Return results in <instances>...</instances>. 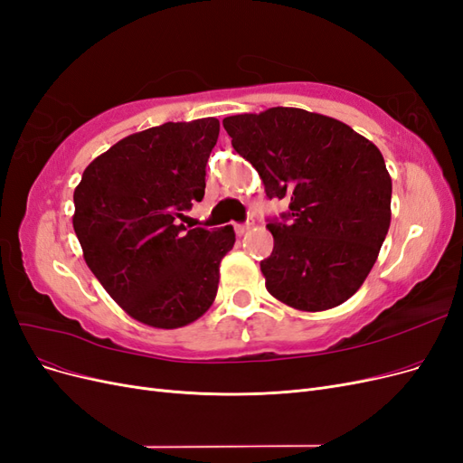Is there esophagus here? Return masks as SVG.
<instances>
[{"instance_id": "obj_1", "label": "esophagus", "mask_w": 463, "mask_h": 463, "mask_svg": "<svg viewBox=\"0 0 463 463\" xmlns=\"http://www.w3.org/2000/svg\"><path fill=\"white\" fill-rule=\"evenodd\" d=\"M250 228H253V220H247V222H245V223H237V226H235V232H237V233H240V235H241V233H245V232H249V230H250Z\"/></svg>"}]
</instances>
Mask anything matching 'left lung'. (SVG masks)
Instances as JSON below:
<instances>
[{
    "label": "left lung",
    "instance_id": "left-lung-1",
    "mask_svg": "<svg viewBox=\"0 0 463 463\" xmlns=\"http://www.w3.org/2000/svg\"><path fill=\"white\" fill-rule=\"evenodd\" d=\"M266 197L286 201L260 260L266 289L299 311H326L365 282L390 228L392 179L381 150L349 125L299 108L222 121Z\"/></svg>",
    "mask_w": 463,
    "mask_h": 463
}]
</instances>
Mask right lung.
I'll list each match as a JSON object with an SVG mask.
<instances>
[{
  "label": "right lung",
  "mask_w": 463,
  "mask_h": 463,
  "mask_svg": "<svg viewBox=\"0 0 463 463\" xmlns=\"http://www.w3.org/2000/svg\"><path fill=\"white\" fill-rule=\"evenodd\" d=\"M216 118L150 128L94 158L73 193V228L98 282L121 309L154 328H179L213 305L232 226L187 230L203 201Z\"/></svg>",
  "instance_id": "obj_1"
}]
</instances>
